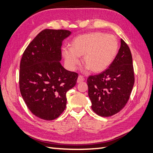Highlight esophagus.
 <instances>
[{
	"instance_id": "34e87169",
	"label": "esophagus",
	"mask_w": 153,
	"mask_h": 153,
	"mask_svg": "<svg viewBox=\"0 0 153 153\" xmlns=\"http://www.w3.org/2000/svg\"><path fill=\"white\" fill-rule=\"evenodd\" d=\"M84 78L83 77V76H82V75H79L78 76V79H77V82L78 83H80V82H83V81H84Z\"/></svg>"
}]
</instances>
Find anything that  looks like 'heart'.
<instances>
[{
	"label": "heart",
	"instance_id": "heart-1",
	"mask_svg": "<svg viewBox=\"0 0 153 153\" xmlns=\"http://www.w3.org/2000/svg\"><path fill=\"white\" fill-rule=\"evenodd\" d=\"M119 44L113 35L100 32L77 36L71 43V48H65L62 55L68 68L73 70L83 57V63L92 72L104 71L114 61L117 53Z\"/></svg>",
	"mask_w": 153,
	"mask_h": 153
}]
</instances>
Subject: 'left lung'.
<instances>
[{
  "mask_svg": "<svg viewBox=\"0 0 153 153\" xmlns=\"http://www.w3.org/2000/svg\"><path fill=\"white\" fill-rule=\"evenodd\" d=\"M92 110L101 117H110L126 105L135 83L131 51L121 39V47L108 68L87 80Z\"/></svg>",
  "mask_w": 153,
  "mask_h": 153,
  "instance_id": "obj_1",
  "label": "left lung"
}]
</instances>
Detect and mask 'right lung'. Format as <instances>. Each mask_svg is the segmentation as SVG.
Listing matches in <instances>:
<instances>
[{
  "label": "right lung",
  "instance_id": "add662e5",
  "mask_svg": "<svg viewBox=\"0 0 153 153\" xmlns=\"http://www.w3.org/2000/svg\"><path fill=\"white\" fill-rule=\"evenodd\" d=\"M67 30L45 29L32 40L22 55L19 87L30 112L47 121L57 118L65 110L66 92L76 84L78 74L64 69L62 41Z\"/></svg>",
  "mask_w": 153,
  "mask_h": 153
}]
</instances>
